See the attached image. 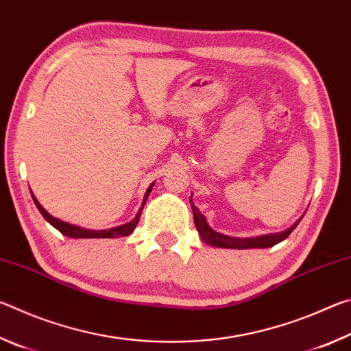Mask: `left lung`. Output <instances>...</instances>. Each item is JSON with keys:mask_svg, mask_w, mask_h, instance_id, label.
<instances>
[{"mask_svg": "<svg viewBox=\"0 0 351 351\" xmlns=\"http://www.w3.org/2000/svg\"><path fill=\"white\" fill-rule=\"evenodd\" d=\"M190 204H192L193 210V221L197 226V230L206 245L215 246V247H226V249H265V247H272L277 243L283 241L287 237L293 232L295 226L300 223V219L291 226V228L282 230V232L276 234H263L257 237H246V239H240V237H230L224 235L221 232H217L215 229H212L209 223H207V218L199 212L197 206L192 203V197H190Z\"/></svg>", "mask_w": 351, "mask_h": 351, "instance_id": "obj_1", "label": "left lung"}]
</instances>
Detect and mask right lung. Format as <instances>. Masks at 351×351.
<instances>
[{"instance_id": "right-lung-1", "label": "right lung", "mask_w": 351, "mask_h": 351, "mask_svg": "<svg viewBox=\"0 0 351 351\" xmlns=\"http://www.w3.org/2000/svg\"><path fill=\"white\" fill-rule=\"evenodd\" d=\"M154 186V182H152L150 186H148L147 192L144 195V203H142L141 209L136 213V217L132 219V221H128L125 224H121V226H116V228H111V229H102V230H96V229H86V228H82V226H77V224H71L68 221H62V219H58L56 217H52L49 212H47L43 206L38 203V199L35 198V195L32 193V199L35 206H37V209L40 210L41 215L45 217V219L51 226H54L57 230H60L63 235L71 237V239H117V237H128L130 234L133 232L136 224L139 223V218H141V213L142 209H144V204L148 198V195H150L152 189Z\"/></svg>"}]
</instances>
